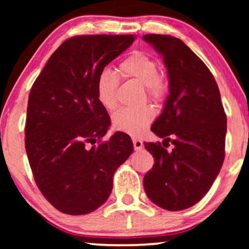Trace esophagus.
I'll list each match as a JSON object with an SVG mask.
<instances>
[{
  "label": "esophagus",
  "mask_w": 249,
  "mask_h": 249,
  "mask_svg": "<svg viewBox=\"0 0 249 249\" xmlns=\"http://www.w3.org/2000/svg\"><path fill=\"white\" fill-rule=\"evenodd\" d=\"M132 142H134V147H135L136 151H139V149H142V146H144L142 142L138 138H132Z\"/></svg>",
  "instance_id": "34e87169"
}]
</instances>
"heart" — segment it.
<instances>
[{
  "instance_id": "heart-1",
  "label": "heart",
  "mask_w": 249,
  "mask_h": 249,
  "mask_svg": "<svg viewBox=\"0 0 249 249\" xmlns=\"http://www.w3.org/2000/svg\"><path fill=\"white\" fill-rule=\"evenodd\" d=\"M122 77L130 78L144 85L146 94L152 101H161L168 90V79L162 70L158 69V62L152 55L142 52H134L119 64ZM119 78L111 70H103L96 79V93L100 103L107 110L118 107ZM154 118V112L147 105L139 107H124L113 117L115 129L130 136H139L145 131Z\"/></svg>"
}]
</instances>
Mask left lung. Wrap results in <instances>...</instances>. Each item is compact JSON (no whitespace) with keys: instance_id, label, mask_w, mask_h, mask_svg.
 Here are the masks:
<instances>
[{"instance_id":"obj_1","label":"left lung","mask_w":249,"mask_h":249,"mask_svg":"<svg viewBox=\"0 0 249 249\" xmlns=\"http://www.w3.org/2000/svg\"><path fill=\"white\" fill-rule=\"evenodd\" d=\"M142 39L163 56L169 78V96L151 128L164 141L144 142L155 162L144 188L158 206L181 211L199 202L219 175L227 115L213 74L181 39L156 34ZM169 142L171 151L164 148Z\"/></svg>"}]
</instances>
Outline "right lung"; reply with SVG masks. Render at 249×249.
<instances>
[{"label":"right lung","mask_w":249,"mask_h":249,"mask_svg":"<svg viewBox=\"0 0 249 249\" xmlns=\"http://www.w3.org/2000/svg\"><path fill=\"white\" fill-rule=\"evenodd\" d=\"M134 40V35L67 39L30 89L27 156L40 193L60 212L83 215L103 205L115 170L134 151L121 131L101 142L111 120L96 93L98 73Z\"/></svg>","instance_id":"obj_1"}]
</instances>
